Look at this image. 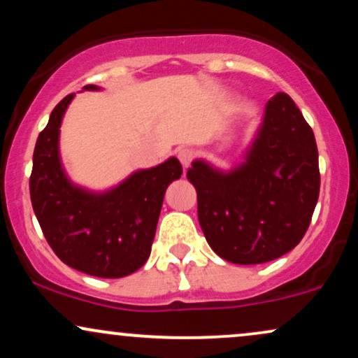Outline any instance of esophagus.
<instances>
[{
    "mask_svg": "<svg viewBox=\"0 0 358 358\" xmlns=\"http://www.w3.org/2000/svg\"><path fill=\"white\" fill-rule=\"evenodd\" d=\"M193 158H195V152H193L192 148L178 150V160H180V163H182L185 168L190 166V163L193 162Z\"/></svg>",
    "mask_w": 358,
    "mask_h": 358,
    "instance_id": "1",
    "label": "esophagus"
}]
</instances>
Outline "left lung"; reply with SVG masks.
<instances>
[{
	"instance_id": "obj_1",
	"label": "left lung",
	"mask_w": 358,
	"mask_h": 358,
	"mask_svg": "<svg viewBox=\"0 0 358 358\" xmlns=\"http://www.w3.org/2000/svg\"><path fill=\"white\" fill-rule=\"evenodd\" d=\"M187 178L213 252L231 264H265L295 248L312 222L320 193L315 136L295 101L277 93L242 165L223 173L196 160Z\"/></svg>"
}]
</instances>
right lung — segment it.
Listing matches in <instances>:
<instances>
[{
	"label": "right lung",
	"mask_w": 358,
	"mask_h": 358,
	"mask_svg": "<svg viewBox=\"0 0 358 358\" xmlns=\"http://www.w3.org/2000/svg\"><path fill=\"white\" fill-rule=\"evenodd\" d=\"M85 90L98 86L86 85ZM73 96L55 106L36 140L29 176L33 210L63 264L93 277L122 278L148 260L166 187L183 170L176 158H170L136 171L106 193L75 187L64 175L58 152L59 127Z\"/></svg>",
	"instance_id": "add662e5"
}]
</instances>
